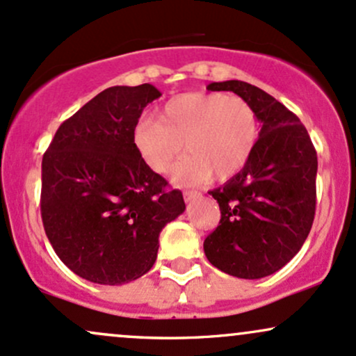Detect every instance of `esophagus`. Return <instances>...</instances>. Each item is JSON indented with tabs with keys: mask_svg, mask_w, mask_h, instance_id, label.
<instances>
[{
	"mask_svg": "<svg viewBox=\"0 0 356 356\" xmlns=\"http://www.w3.org/2000/svg\"><path fill=\"white\" fill-rule=\"evenodd\" d=\"M201 197V192L197 191H184V201L186 202H192L194 199Z\"/></svg>",
	"mask_w": 356,
	"mask_h": 356,
	"instance_id": "1",
	"label": "esophagus"
}]
</instances>
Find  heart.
<instances>
[{"mask_svg": "<svg viewBox=\"0 0 356 356\" xmlns=\"http://www.w3.org/2000/svg\"><path fill=\"white\" fill-rule=\"evenodd\" d=\"M259 138L254 107L239 95L191 92L162 107L159 120L138 122L134 140L147 165L159 174L172 169L184 149L187 155L174 170L179 184L227 179L248 164Z\"/></svg>", "mask_w": 356, "mask_h": 356, "instance_id": "obj_1", "label": "heart"}]
</instances>
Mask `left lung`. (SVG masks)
<instances>
[{"mask_svg":"<svg viewBox=\"0 0 356 356\" xmlns=\"http://www.w3.org/2000/svg\"><path fill=\"white\" fill-rule=\"evenodd\" d=\"M209 92L246 99L263 124L254 152L224 186L219 226L204 241L212 266L243 280L281 269L308 238L316 207V150L295 113L264 90L241 80L212 81Z\"/></svg>","mask_w":356,"mask_h":356,"instance_id":"1","label":"left lung"}]
</instances>
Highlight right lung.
<instances>
[{"label": "right lung", "instance_id": "add662e5", "mask_svg": "<svg viewBox=\"0 0 356 356\" xmlns=\"http://www.w3.org/2000/svg\"><path fill=\"white\" fill-rule=\"evenodd\" d=\"M162 93L110 87L56 130L42 162V219L56 256L75 275L118 286L157 259L159 234L186 211L138 152L134 132Z\"/></svg>", "mask_w": 356, "mask_h": 356}]
</instances>
